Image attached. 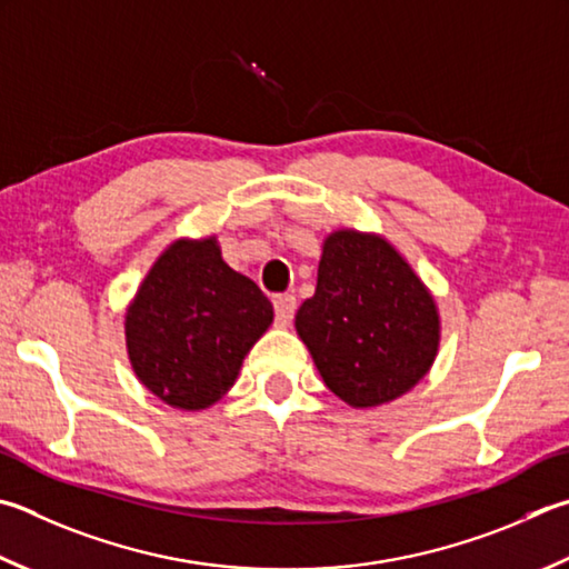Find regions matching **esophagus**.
I'll return each instance as SVG.
<instances>
[{"mask_svg": "<svg viewBox=\"0 0 569 569\" xmlns=\"http://www.w3.org/2000/svg\"><path fill=\"white\" fill-rule=\"evenodd\" d=\"M273 311H276V323L288 326L296 313V296L293 293H281L273 298Z\"/></svg>", "mask_w": 569, "mask_h": 569, "instance_id": "obj_1", "label": "esophagus"}]
</instances>
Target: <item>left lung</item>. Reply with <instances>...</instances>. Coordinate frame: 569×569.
Returning a JSON list of instances; mask_svg holds the SVG:
<instances>
[{"label": "left lung", "instance_id": "obj_1", "mask_svg": "<svg viewBox=\"0 0 569 569\" xmlns=\"http://www.w3.org/2000/svg\"><path fill=\"white\" fill-rule=\"evenodd\" d=\"M296 330L323 383L353 408L408 392L440 343L438 306L406 258L380 236L350 229L326 239Z\"/></svg>", "mask_w": 569, "mask_h": 569}]
</instances>
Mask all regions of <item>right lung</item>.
I'll return each instance as SVG.
<instances>
[{
	"label": "right lung",
	"mask_w": 569,
	"mask_h": 569,
	"mask_svg": "<svg viewBox=\"0 0 569 569\" xmlns=\"http://www.w3.org/2000/svg\"><path fill=\"white\" fill-rule=\"evenodd\" d=\"M271 320V301L223 261L211 236L173 241L157 258L123 328L141 383L173 408L203 410L231 390Z\"/></svg>",
	"instance_id": "obj_1"
}]
</instances>
